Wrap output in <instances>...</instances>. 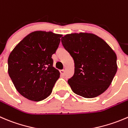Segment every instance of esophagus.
Here are the masks:
<instances>
[{
  "mask_svg": "<svg viewBox=\"0 0 128 128\" xmlns=\"http://www.w3.org/2000/svg\"><path fill=\"white\" fill-rule=\"evenodd\" d=\"M59 72H60V75H61L62 76H64V74H65V70H59Z\"/></svg>",
  "mask_w": 128,
  "mask_h": 128,
  "instance_id": "34e87169",
  "label": "esophagus"
}]
</instances>
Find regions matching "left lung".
<instances>
[{
	"label": "left lung",
	"mask_w": 128,
	"mask_h": 128,
	"mask_svg": "<svg viewBox=\"0 0 128 128\" xmlns=\"http://www.w3.org/2000/svg\"><path fill=\"white\" fill-rule=\"evenodd\" d=\"M74 61V74L68 82L75 94L97 97L111 84L117 72V57L102 39L90 33H73L61 39Z\"/></svg>",
	"instance_id": "1"
}]
</instances>
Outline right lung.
Listing matches in <instances>:
<instances>
[{"label": "right lung", "mask_w": 128, "mask_h": 128, "mask_svg": "<svg viewBox=\"0 0 128 128\" xmlns=\"http://www.w3.org/2000/svg\"><path fill=\"white\" fill-rule=\"evenodd\" d=\"M61 34L35 31L25 37L8 59V73L17 91L26 98L40 101L48 98L60 76L53 67L52 55Z\"/></svg>", "instance_id": "right-lung-1"}]
</instances>
